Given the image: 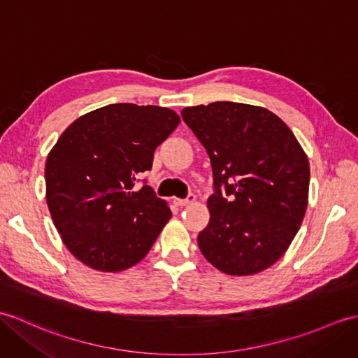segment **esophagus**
Returning a JSON list of instances; mask_svg holds the SVG:
<instances>
[{
  "label": "esophagus",
  "mask_w": 358,
  "mask_h": 358,
  "mask_svg": "<svg viewBox=\"0 0 358 358\" xmlns=\"http://www.w3.org/2000/svg\"><path fill=\"white\" fill-rule=\"evenodd\" d=\"M195 199H196V196L194 194H189L187 198H173V203H176L177 206L182 207V206H187V204L195 203Z\"/></svg>",
  "instance_id": "1"
}]
</instances>
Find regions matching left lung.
Instances as JSON below:
<instances>
[{
	"instance_id": "1",
	"label": "left lung",
	"mask_w": 358,
	"mask_h": 358,
	"mask_svg": "<svg viewBox=\"0 0 358 358\" xmlns=\"http://www.w3.org/2000/svg\"><path fill=\"white\" fill-rule=\"evenodd\" d=\"M182 120L210 159V220L198 245L231 276L268 268L294 239L308 206L310 164L294 134L261 106H187Z\"/></svg>"
}]
</instances>
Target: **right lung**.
Here are the masks:
<instances>
[{
  "instance_id": "1",
  "label": "right lung",
  "mask_w": 358,
  "mask_h": 358,
  "mask_svg": "<svg viewBox=\"0 0 358 358\" xmlns=\"http://www.w3.org/2000/svg\"><path fill=\"white\" fill-rule=\"evenodd\" d=\"M178 123L169 108L113 103L62 132L47 157L45 198L64 244L80 262L122 271L151 250L172 213L152 187L136 182Z\"/></svg>"
}]
</instances>
